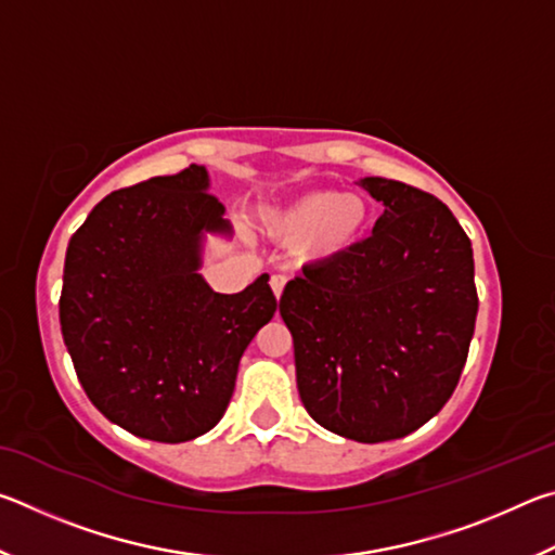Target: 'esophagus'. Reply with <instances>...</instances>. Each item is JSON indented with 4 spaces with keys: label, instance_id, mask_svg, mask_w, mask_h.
<instances>
[{
    "label": "esophagus",
    "instance_id": "obj_1",
    "mask_svg": "<svg viewBox=\"0 0 555 555\" xmlns=\"http://www.w3.org/2000/svg\"><path fill=\"white\" fill-rule=\"evenodd\" d=\"M269 284H271V291H274V296L281 298V294H284V286H286V276L284 274H274V276L269 279Z\"/></svg>",
    "mask_w": 555,
    "mask_h": 555
}]
</instances>
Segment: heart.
Listing matches in <instances>:
<instances>
[{"mask_svg":"<svg viewBox=\"0 0 555 555\" xmlns=\"http://www.w3.org/2000/svg\"><path fill=\"white\" fill-rule=\"evenodd\" d=\"M264 230L276 242L298 244L306 264H331L367 237L370 208L360 195L313 191L264 212Z\"/></svg>","mask_w":555,"mask_h":555,"instance_id":"b5f03b06","label":"heart"}]
</instances>
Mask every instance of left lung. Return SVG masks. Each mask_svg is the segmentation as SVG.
Here are the masks:
<instances>
[{"instance_id":"obj_1","label":"left lung","mask_w":555,"mask_h":555,"mask_svg":"<svg viewBox=\"0 0 555 555\" xmlns=\"http://www.w3.org/2000/svg\"><path fill=\"white\" fill-rule=\"evenodd\" d=\"M360 185L384 212L372 237L288 281L300 401L357 443L413 434L446 406L475 333L473 244L436 195L389 178Z\"/></svg>"}]
</instances>
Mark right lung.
I'll return each mask as SVG.
<instances>
[{
	"label": "right lung",
	"instance_id": "1",
	"mask_svg": "<svg viewBox=\"0 0 555 555\" xmlns=\"http://www.w3.org/2000/svg\"><path fill=\"white\" fill-rule=\"evenodd\" d=\"M205 166L109 193L68 242L61 333L102 416L183 443L218 424L251 337L276 311L269 274L218 294L198 274L205 232L230 237Z\"/></svg>",
	"mask_w": 555,
	"mask_h": 555
}]
</instances>
